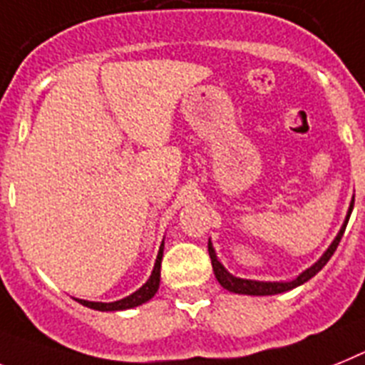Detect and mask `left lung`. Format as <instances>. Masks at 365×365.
<instances>
[{"label": "left lung", "mask_w": 365, "mask_h": 365, "mask_svg": "<svg viewBox=\"0 0 365 365\" xmlns=\"http://www.w3.org/2000/svg\"><path fill=\"white\" fill-rule=\"evenodd\" d=\"M353 202H351V206H349L347 217H345L344 225H341L338 235L334 237V241L330 243L329 249L324 250L323 256H321V258L317 259L314 265H312V267H308L306 271H302L301 274H299L297 278H293V280L263 282V280H249V278L234 277V274H232V272H230L228 269H226L225 265L219 262L215 249H213V243H211V240H210L207 241V250H210L211 265H213L215 278L219 280V284L225 287V289H228V292H232V293H240V295H277V293L289 292V289H293V287L302 286L304 282H308L312 277H315V274H317V272H319L324 265H327V262L332 258V254L336 252L339 241H341V235H344V232H345V226H347V222H349V217H351V211H353Z\"/></svg>", "instance_id": "8db88e82"}]
</instances>
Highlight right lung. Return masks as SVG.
Returning a JSON list of instances; mask_svg holds the SVG:
<instances>
[{
  "instance_id": "add662e5",
  "label": "right lung",
  "mask_w": 365,
  "mask_h": 365,
  "mask_svg": "<svg viewBox=\"0 0 365 365\" xmlns=\"http://www.w3.org/2000/svg\"><path fill=\"white\" fill-rule=\"evenodd\" d=\"M163 247H165V243H161V247H159V252H158V258H155V263H154V271H152V274H150L148 280H146L135 293H131V295L124 297V299H120V301H115V302H94V301H83V299H76V301H78L79 304L87 306V308H93V310H98V312L130 310V308H135V306H140V304H145V302H148L159 289V278H161V259H163Z\"/></svg>"
}]
</instances>
